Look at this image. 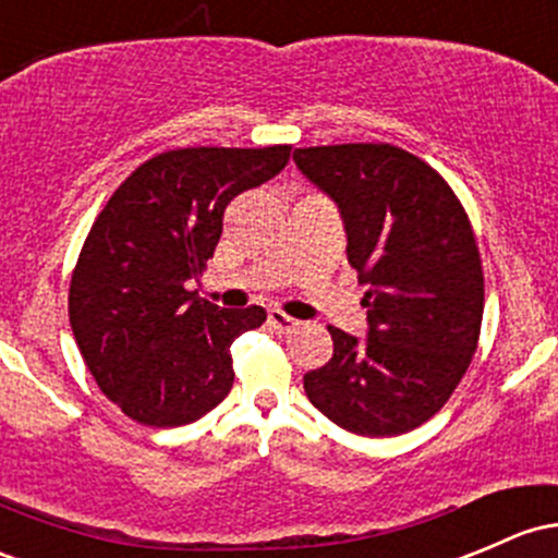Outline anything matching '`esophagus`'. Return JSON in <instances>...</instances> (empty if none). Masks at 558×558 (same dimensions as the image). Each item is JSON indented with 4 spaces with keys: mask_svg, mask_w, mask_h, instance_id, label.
Masks as SVG:
<instances>
[{
    "mask_svg": "<svg viewBox=\"0 0 558 558\" xmlns=\"http://www.w3.org/2000/svg\"><path fill=\"white\" fill-rule=\"evenodd\" d=\"M268 325L277 329V332H292V329L298 327V319L287 316L284 311L274 308V311H268Z\"/></svg>",
    "mask_w": 558,
    "mask_h": 558,
    "instance_id": "34e87169",
    "label": "esophagus"
}]
</instances>
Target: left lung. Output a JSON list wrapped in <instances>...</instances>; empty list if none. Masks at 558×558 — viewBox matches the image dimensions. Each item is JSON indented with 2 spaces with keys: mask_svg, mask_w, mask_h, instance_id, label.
I'll return each mask as SVG.
<instances>
[{
  "mask_svg": "<svg viewBox=\"0 0 558 558\" xmlns=\"http://www.w3.org/2000/svg\"><path fill=\"white\" fill-rule=\"evenodd\" d=\"M292 159L338 205L367 284V338L327 327L332 359L303 375L305 397L351 434H407L447 404L478 343L484 277L469 215L439 172L388 143Z\"/></svg>",
  "mask_w": 558,
  "mask_h": 558,
  "instance_id": "left-lung-1",
  "label": "left lung"
}]
</instances>
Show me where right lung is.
<instances>
[{"label": "right lung", "mask_w": 558, "mask_h": 558, "mask_svg": "<svg viewBox=\"0 0 558 558\" xmlns=\"http://www.w3.org/2000/svg\"><path fill=\"white\" fill-rule=\"evenodd\" d=\"M290 146L178 148L148 159L95 218L69 290L76 345L133 421L175 428L229 397L231 343L260 305L218 308L185 290L223 233L233 196L284 170Z\"/></svg>", "instance_id": "right-lung-1"}]
</instances>
